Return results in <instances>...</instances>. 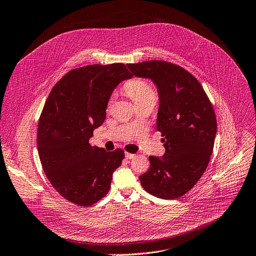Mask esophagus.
I'll return each mask as SVG.
<instances>
[{"instance_id":"obj_1","label":"esophagus","mask_w":256,"mask_h":256,"mask_svg":"<svg viewBox=\"0 0 256 256\" xmlns=\"http://www.w3.org/2000/svg\"><path fill=\"white\" fill-rule=\"evenodd\" d=\"M136 157L134 154H130V153H126V159H134Z\"/></svg>"}]
</instances>
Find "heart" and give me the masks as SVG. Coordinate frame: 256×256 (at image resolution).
<instances>
[{"mask_svg": "<svg viewBox=\"0 0 256 256\" xmlns=\"http://www.w3.org/2000/svg\"><path fill=\"white\" fill-rule=\"evenodd\" d=\"M126 94L132 99V101L138 105L147 101H155L156 94L152 86L142 78H132L126 82L124 86ZM112 101V98L109 102Z\"/></svg>", "mask_w": 256, "mask_h": 256, "instance_id": "b5f03b06", "label": "heart"}]
</instances>
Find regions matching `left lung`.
Returning a JSON list of instances; mask_svg holds the SVG:
<instances>
[{
  "mask_svg": "<svg viewBox=\"0 0 256 256\" xmlns=\"http://www.w3.org/2000/svg\"><path fill=\"white\" fill-rule=\"evenodd\" d=\"M132 74L156 86L157 130L166 152L150 156V168L138 176L153 196L176 199L190 191L205 172L212 154L216 118L200 82L178 65L160 60L128 64Z\"/></svg>",
  "mask_w": 256,
  "mask_h": 256,
  "instance_id": "obj_1",
  "label": "left lung"
}]
</instances>
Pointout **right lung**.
<instances>
[{
	"label": "right lung",
	"mask_w": 256,
	"mask_h": 256,
	"mask_svg": "<svg viewBox=\"0 0 256 256\" xmlns=\"http://www.w3.org/2000/svg\"><path fill=\"white\" fill-rule=\"evenodd\" d=\"M124 64L88 65L65 74L53 88L38 126L40 164L54 189L80 206L104 197L124 152L92 146L114 88L132 78Z\"/></svg>",
	"instance_id": "1"
}]
</instances>
